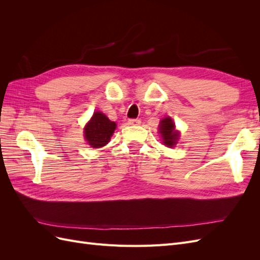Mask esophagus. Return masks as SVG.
<instances>
[{
	"label": "esophagus",
	"instance_id": "34e87169",
	"mask_svg": "<svg viewBox=\"0 0 260 260\" xmlns=\"http://www.w3.org/2000/svg\"><path fill=\"white\" fill-rule=\"evenodd\" d=\"M128 123H129V124H132V125H138V124L141 123V120H140V119H130V120L128 121Z\"/></svg>",
	"mask_w": 260,
	"mask_h": 260
}]
</instances>
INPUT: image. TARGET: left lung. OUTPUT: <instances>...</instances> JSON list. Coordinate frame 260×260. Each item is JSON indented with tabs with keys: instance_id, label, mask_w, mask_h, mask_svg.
I'll use <instances>...</instances> for the list:
<instances>
[{
	"instance_id": "8db88e82",
	"label": "left lung",
	"mask_w": 260,
	"mask_h": 260,
	"mask_svg": "<svg viewBox=\"0 0 260 260\" xmlns=\"http://www.w3.org/2000/svg\"><path fill=\"white\" fill-rule=\"evenodd\" d=\"M162 143L168 147H174L180 137V132L176 130V125L170 117H166L160 120L158 127Z\"/></svg>"
}]
</instances>
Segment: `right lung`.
Returning a JSON list of instances; mask_svg holds the SVG:
<instances>
[{
	"label": "right lung",
	"instance_id": "1",
	"mask_svg": "<svg viewBox=\"0 0 260 260\" xmlns=\"http://www.w3.org/2000/svg\"><path fill=\"white\" fill-rule=\"evenodd\" d=\"M116 127V122L109 120L103 113L95 112L84 127V139L91 147L105 146L111 141Z\"/></svg>",
	"mask_w": 260,
	"mask_h": 260
}]
</instances>
